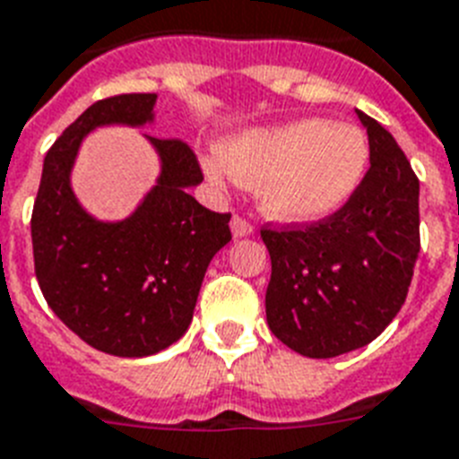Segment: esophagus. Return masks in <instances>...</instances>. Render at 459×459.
I'll return each instance as SVG.
<instances>
[{
  "label": "esophagus",
  "instance_id": "34e87169",
  "mask_svg": "<svg viewBox=\"0 0 459 459\" xmlns=\"http://www.w3.org/2000/svg\"><path fill=\"white\" fill-rule=\"evenodd\" d=\"M230 229H233V236L236 238H245V236H252V233H255V226H252L247 219L238 217V214L230 219Z\"/></svg>",
  "mask_w": 459,
  "mask_h": 459
}]
</instances>
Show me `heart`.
<instances>
[{
  "instance_id": "1",
  "label": "heart",
  "mask_w": 459,
  "mask_h": 459,
  "mask_svg": "<svg viewBox=\"0 0 459 459\" xmlns=\"http://www.w3.org/2000/svg\"><path fill=\"white\" fill-rule=\"evenodd\" d=\"M368 167V141L353 126L299 120L223 141L219 160L204 169L214 181L230 177L242 186L262 184V210L278 221L330 217L359 188Z\"/></svg>"
}]
</instances>
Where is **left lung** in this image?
<instances>
[{
  "mask_svg": "<svg viewBox=\"0 0 459 459\" xmlns=\"http://www.w3.org/2000/svg\"><path fill=\"white\" fill-rule=\"evenodd\" d=\"M370 167L337 212L262 226L271 333L308 359L370 344L403 307L420 252V181L396 139L359 110Z\"/></svg>",
  "mask_w": 459,
  "mask_h": 459,
  "instance_id": "8db88e82",
  "label": "left lung"
}]
</instances>
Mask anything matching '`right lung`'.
<instances>
[{"label":"right lung","mask_w":459,"mask_h":459,"mask_svg":"<svg viewBox=\"0 0 459 459\" xmlns=\"http://www.w3.org/2000/svg\"><path fill=\"white\" fill-rule=\"evenodd\" d=\"M155 99L120 94L89 106L48 148L30 219L35 275L51 311L89 346L120 359L152 356L184 337L204 271L230 240V214L186 191L203 169L177 139L148 136L162 171L129 219L96 221L77 203L70 169L82 139L103 125L151 122Z\"/></svg>","instance_id":"obj_1"}]
</instances>
